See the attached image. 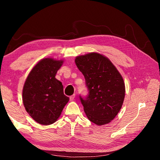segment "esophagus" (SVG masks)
Returning a JSON list of instances; mask_svg holds the SVG:
<instances>
[{
    "label": "esophagus",
    "instance_id": "esophagus-1",
    "mask_svg": "<svg viewBox=\"0 0 160 160\" xmlns=\"http://www.w3.org/2000/svg\"><path fill=\"white\" fill-rule=\"evenodd\" d=\"M75 94H72V96H70V101H73L74 100V99H75Z\"/></svg>",
    "mask_w": 160,
    "mask_h": 160
}]
</instances>
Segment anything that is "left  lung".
Listing matches in <instances>:
<instances>
[{
  "label": "left lung",
  "instance_id": "1",
  "mask_svg": "<svg viewBox=\"0 0 160 160\" xmlns=\"http://www.w3.org/2000/svg\"><path fill=\"white\" fill-rule=\"evenodd\" d=\"M75 61L89 91L85 97L80 95L87 116L97 125L109 123L118 114L125 97L122 76L112 62L99 53L78 56Z\"/></svg>",
  "mask_w": 160,
  "mask_h": 160
}]
</instances>
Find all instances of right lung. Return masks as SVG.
Listing matches in <instances>:
<instances>
[{"label":"right lung","mask_w":160,"mask_h":160,"mask_svg":"<svg viewBox=\"0 0 160 160\" xmlns=\"http://www.w3.org/2000/svg\"><path fill=\"white\" fill-rule=\"evenodd\" d=\"M63 62L42 59L31 70L24 85V106L31 117L42 125L55 122L69 101L63 94L61 82L55 78Z\"/></svg>","instance_id":"1"}]
</instances>
